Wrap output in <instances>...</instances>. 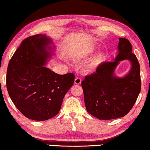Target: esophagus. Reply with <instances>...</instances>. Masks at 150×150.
<instances>
[{"label": "esophagus", "instance_id": "obj_1", "mask_svg": "<svg viewBox=\"0 0 150 150\" xmlns=\"http://www.w3.org/2000/svg\"><path fill=\"white\" fill-rule=\"evenodd\" d=\"M81 78H79V77H76L75 78V84L79 85V84H81Z\"/></svg>", "mask_w": 150, "mask_h": 150}]
</instances>
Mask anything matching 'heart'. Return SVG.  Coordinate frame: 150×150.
<instances>
[{"mask_svg":"<svg viewBox=\"0 0 150 150\" xmlns=\"http://www.w3.org/2000/svg\"><path fill=\"white\" fill-rule=\"evenodd\" d=\"M98 50V46L96 45H91L89 46H87L86 48H84L83 49H82V50H81V52L79 53V59H82V58H87L89 57L93 54L96 50ZM103 54H98L96 57H95L94 60H93V62L94 63H98V62H100L103 59Z\"/></svg>","mask_w":150,"mask_h":150,"instance_id":"b5f03b06","label":"heart"}]
</instances>
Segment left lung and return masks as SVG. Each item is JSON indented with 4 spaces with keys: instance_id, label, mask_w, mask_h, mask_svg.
<instances>
[{
    "instance_id": "obj_1",
    "label": "left lung",
    "mask_w": 150,
    "mask_h": 150,
    "mask_svg": "<svg viewBox=\"0 0 150 150\" xmlns=\"http://www.w3.org/2000/svg\"><path fill=\"white\" fill-rule=\"evenodd\" d=\"M118 54L113 62L99 64L96 71L81 82L87 111L100 120L125 117L133 108L141 91L140 65L127 39L119 38ZM129 59L132 68L123 78L114 71L120 61Z\"/></svg>"
}]
</instances>
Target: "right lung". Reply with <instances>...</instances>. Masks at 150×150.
<instances>
[{
  "label": "right lung",
  "instance_id": "1",
  "mask_svg": "<svg viewBox=\"0 0 150 150\" xmlns=\"http://www.w3.org/2000/svg\"><path fill=\"white\" fill-rule=\"evenodd\" d=\"M52 44L46 35L27 38L8 62V95L18 110L32 120H46L58 115L74 83L73 73L59 75L44 66L52 54Z\"/></svg>",
  "mask_w": 150,
  "mask_h": 150
}]
</instances>
